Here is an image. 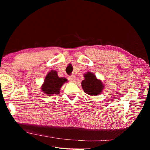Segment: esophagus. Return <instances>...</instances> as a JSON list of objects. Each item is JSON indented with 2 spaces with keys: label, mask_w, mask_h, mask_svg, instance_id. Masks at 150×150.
<instances>
[{
  "label": "esophagus",
  "mask_w": 150,
  "mask_h": 150,
  "mask_svg": "<svg viewBox=\"0 0 150 150\" xmlns=\"http://www.w3.org/2000/svg\"><path fill=\"white\" fill-rule=\"evenodd\" d=\"M68 80H69L70 82H74L76 80V76L74 75H71L68 77Z\"/></svg>",
  "instance_id": "esophagus-1"
}]
</instances>
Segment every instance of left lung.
<instances>
[{"label": "left lung", "mask_w": 150, "mask_h": 150, "mask_svg": "<svg viewBox=\"0 0 150 150\" xmlns=\"http://www.w3.org/2000/svg\"><path fill=\"white\" fill-rule=\"evenodd\" d=\"M84 77V79L81 83V86L85 93L91 96H96L102 92L104 86L101 81L98 80L94 74L88 72Z\"/></svg>", "instance_id": "8db88e82"}]
</instances>
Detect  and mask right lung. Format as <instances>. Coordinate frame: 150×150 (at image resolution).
I'll use <instances>...</instances> for the list:
<instances>
[{
	"mask_svg": "<svg viewBox=\"0 0 150 150\" xmlns=\"http://www.w3.org/2000/svg\"><path fill=\"white\" fill-rule=\"evenodd\" d=\"M66 82L67 79L59 78L56 71H51L46 76L41 89L48 96L58 94L60 93L61 87Z\"/></svg>",
	"mask_w": 150,
	"mask_h": 150,
	"instance_id": "obj_1",
	"label": "right lung"
}]
</instances>
